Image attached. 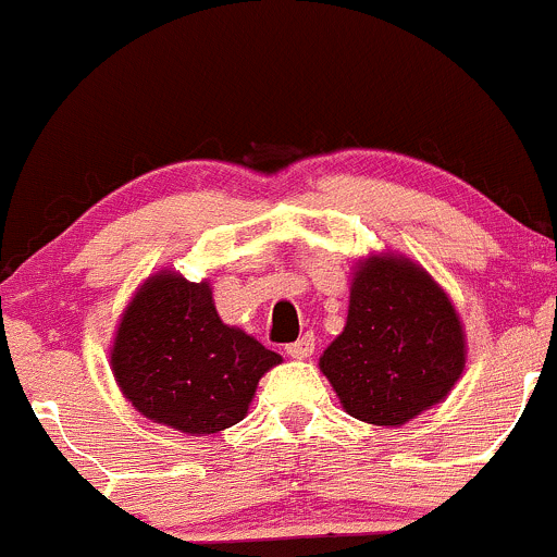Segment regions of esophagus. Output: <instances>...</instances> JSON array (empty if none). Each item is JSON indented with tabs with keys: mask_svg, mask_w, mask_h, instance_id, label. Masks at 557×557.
<instances>
[{
	"mask_svg": "<svg viewBox=\"0 0 557 557\" xmlns=\"http://www.w3.org/2000/svg\"><path fill=\"white\" fill-rule=\"evenodd\" d=\"M313 346H317V343H313V335H302L300 341H295L286 346V354H289L292 359H311Z\"/></svg>",
	"mask_w": 557,
	"mask_h": 557,
	"instance_id": "esophagus-1",
	"label": "esophagus"
}]
</instances>
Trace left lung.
I'll return each instance as SVG.
<instances>
[{"mask_svg": "<svg viewBox=\"0 0 557 557\" xmlns=\"http://www.w3.org/2000/svg\"><path fill=\"white\" fill-rule=\"evenodd\" d=\"M463 367L461 317L432 273L394 251L362 257L346 326L319 357L343 410L375 426H403L443 403Z\"/></svg>", "mask_w": 557, "mask_h": 557, "instance_id": "left-lung-1", "label": "left lung"}]
</instances>
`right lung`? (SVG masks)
Segmentation results:
<instances>
[{
  "label": "right lung",
  "mask_w": 557,
  "mask_h": 557,
  "mask_svg": "<svg viewBox=\"0 0 557 557\" xmlns=\"http://www.w3.org/2000/svg\"><path fill=\"white\" fill-rule=\"evenodd\" d=\"M281 357L220 319L209 278L174 268L134 292L114 330L109 367L147 421L203 437L244 421L257 383Z\"/></svg>",
  "instance_id": "1"
}]
</instances>
